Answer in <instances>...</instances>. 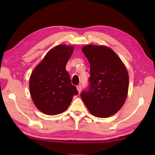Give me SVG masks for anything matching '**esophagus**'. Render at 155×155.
<instances>
[{
	"mask_svg": "<svg viewBox=\"0 0 155 155\" xmlns=\"http://www.w3.org/2000/svg\"><path fill=\"white\" fill-rule=\"evenodd\" d=\"M81 88H82V87H81V85H78V86L77 87V91H78V93H81Z\"/></svg>",
	"mask_w": 155,
	"mask_h": 155,
	"instance_id": "obj_1",
	"label": "esophagus"
}]
</instances>
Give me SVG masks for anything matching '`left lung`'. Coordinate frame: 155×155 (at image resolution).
I'll return each mask as SVG.
<instances>
[{"label": "left lung", "mask_w": 155, "mask_h": 155, "mask_svg": "<svg viewBox=\"0 0 155 155\" xmlns=\"http://www.w3.org/2000/svg\"><path fill=\"white\" fill-rule=\"evenodd\" d=\"M90 68V87L81 97L93 116L107 118L116 114L125 103L128 74L113 49L104 45H87L82 48Z\"/></svg>", "instance_id": "left-lung-1"}]
</instances>
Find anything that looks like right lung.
<instances>
[{
  "instance_id": "obj_1",
  "label": "right lung",
  "mask_w": 155,
  "mask_h": 155,
  "mask_svg": "<svg viewBox=\"0 0 155 155\" xmlns=\"http://www.w3.org/2000/svg\"><path fill=\"white\" fill-rule=\"evenodd\" d=\"M74 46L59 45L51 48L32 71L29 90L36 107L47 115L62 113L78 94L71 84L66 65Z\"/></svg>"
}]
</instances>
